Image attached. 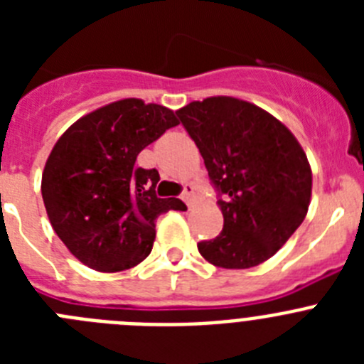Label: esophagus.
Wrapping results in <instances>:
<instances>
[{"mask_svg": "<svg viewBox=\"0 0 364 364\" xmlns=\"http://www.w3.org/2000/svg\"><path fill=\"white\" fill-rule=\"evenodd\" d=\"M182 200L188 204V208H191L193 204V186L191 184H186L184 186V193H182Z\"/></svg>", "mask_w": 364, "mask_h": 364, "instance_id": "obj_1", "label": "esophagus"}]
</instances>
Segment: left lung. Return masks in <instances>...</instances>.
Returning <instances> with one entry per match:
<instances>
[{
	"instance_id": "8db88e82",
	"label": "left lung",
	"mask_w": 364,
	"mask_h": 364,
	"mask_svg": "<svg viewBox=\"0 0 364 364\" xmlns=\"http://www.w3.org/2000/svg\"><path fill=\"white\" fill-rule=\"evenodd\" d=\"M211 182L224 195V228L198 242L208 262L226 269L262 264L302 224L311 167L297 138L264 109L235 96H210L176 111Z\"/></svg>"
}]
</instances>
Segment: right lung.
I'll return each instance as SVG.
<instances>
[{
	"label": "right lung",
	"mask_w": 364,
	"mask_h": 364,
	"mask_svg": "<svg viewBox=\"0 0 364 364\" xmlns=\"http://www.w3.org/2000/svg\"><path fill=\"white\" fill-rule=\"evenodd\" d=\"M175 112L124 98L87 112L58 138L41 175L50 226L80 262L114 273L140 264L154 242V222L178 198H159L156 169L134 167L138 153L169 127Z\"/></svg>",
	"instance_id": "1"
}]
</instances>
